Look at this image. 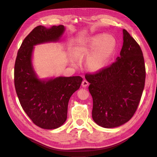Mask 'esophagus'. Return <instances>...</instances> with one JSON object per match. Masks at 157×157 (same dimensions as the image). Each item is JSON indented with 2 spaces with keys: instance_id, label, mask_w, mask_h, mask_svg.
<instances>
[{
  "instance_id": "34e87169",
  "label": "esophagus",
  "mask_w": 157,
  "mask_h": 157,
  "mask_svg": "<svg viewBox=\"0 0 157 157\" xmlns=\"http://www.w3.org/2000/svg\"><path fill=\"white\" fill-rule=\"evenodd\" d=\"M88 85H89V82L86 80H83V82H82V87H84V88H86Z\"/></svg>"
}]
</instances>
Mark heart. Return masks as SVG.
<instances>
[{
  "label": "heart",
  "mask_w": 157,
  "mask_h": 157,
  "mask_svg": "<svg viewBox=\"0 0 157 157\" xmlns=\"http://www.w3.org/2000/svg\"><path fill=\"white\" fill-rule=\"evenodd\" d=\"M117 42L111 34H98L87 39L84 43L76 47L75 54L78 59L86 57V66L91 71L104 69L116 52ZM71 62L77 66V59L72 57Z\"/></svg>",
  "instance_id": "obj_1"
}]
</instances>
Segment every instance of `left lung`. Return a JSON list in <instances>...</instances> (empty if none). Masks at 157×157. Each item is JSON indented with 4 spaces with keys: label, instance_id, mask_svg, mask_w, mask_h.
Instances as JSON below:
<instances>
[{
    "label": "left lung",
    "instance_id": "1",
    "mask_svg": "<svg viewBox=\"0 0 157 157\" xmlns=\"http://www.w3.org/2000/svg\"><path fill=\"white\" fill-rule=\"evenodd\" d=\"M120 57L110 66L85 75L93 98V120L105 128L128 122L136 112L145 80L144 58L139 45L123 29Z\"/></svg>",
    "mask_w": 157,
    "mask_h": 157
}]
</instances>
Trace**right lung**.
I'll return each instance as SVG.
<instances>
[{
    "label": "right lung",
    "instance_id": "right-lung-1",
    "mask_svg": "<svg viewBox=\"0 0 157 157\" xmlns=\"http://www.w3.org/2000/svg\"><path fill=\"white\" fill-rule=\"evenodd\" d=\"M66 28L39 25L25 37L14 65V86L20 104L32 121L46 129H57L67 118L71 95L79 89L80 76L39 78L33 64L34 46L60 41Z\"/></svg>",
    "mask_w": 157,
    "mask_h": 157
}]
</instances>
